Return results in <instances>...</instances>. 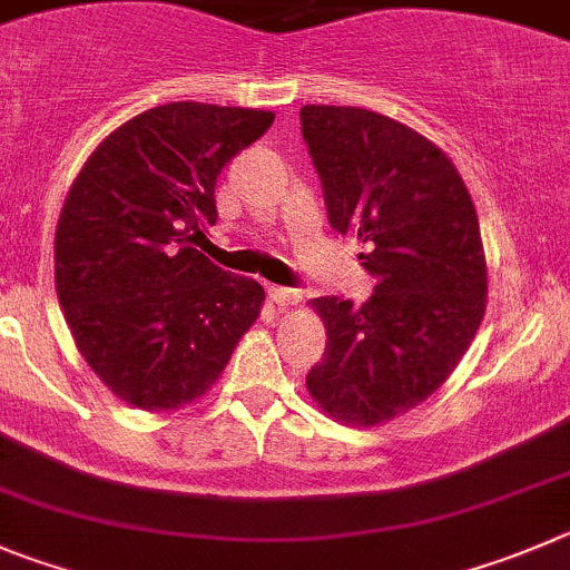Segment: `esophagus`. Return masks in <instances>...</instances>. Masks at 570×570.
<instances>
[{
    "instance_id": "obj_1",
    "label": "esophagus",
    "mask_w": 570,
    "mask_h": 570,
    "mask_svg": "<svg viewBox=\"0 0 570 570\" xmlns=\"http://www.w3.org/2000/svg\"><path fill=\"white\" fill-rule=\"evenodd\" d=\"M269 301H273L278 309H289V306H295V303L301 301V292L286 289V286H269Z\"/></svg>"
}]
</instances>
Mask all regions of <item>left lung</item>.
Instances as JSON below:
<instances>
[{"mask_svg":"<svg viewBox=\"0 0 570 570\" xmlns=\"http://www.w3.org/2000/svg\"><path fill=\"white\" fill-rule=\"evenodd\" d=\"M328 222L357 236L374 295L315 297L326 354L309 396L345 428H380L433 396L487 312V255L453 159L411 126L357 106H303Z\"/></svg>","mask_w":570,"mask_h":570,"instance_id":"8db88e82","label":"left lung"}]
</instances>
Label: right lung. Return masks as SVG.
Segmentation results:
<instances>
[{
  "label": "right lung",
  "mask_w": 570,
  "mask_h": 570,
  "mask_svg": "<svg viewBox=\"0 0 570 570\" xmlns=\"http://www.w3.org/2000/svg\"><path fill=\"white\" fill-rule=\"evenodd\" d=\"M275 115L179 100L117 126L69 185L56 292L76 348L137 411L205 396L264 306V286L194 247L216 222V177Z\"/></svg>",
  "instance_id": "right-lung-1"
}]
</instances>
